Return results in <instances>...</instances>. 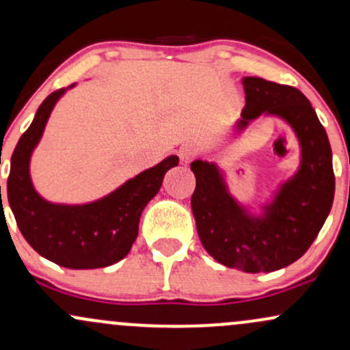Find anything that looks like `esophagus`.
Here are the masks:
<instances>
[{
	"mask_svg": "<svg viewBox=\"0 0 350 350\" xmlns=\"http://www.w3.org/2000/svg\"><path fill=\"white\" fill-rule=\"evenodd\" d=\"M179 159H180V163H183V164H187L192 159V151L189 150L187 146L180 148V150H179Z\"/></svg>",
	"mask_w": 350,
	"mask_h": 350,
	"instance_id": "esophagus-1",
	"label": "esophagus"
}]
</instances>
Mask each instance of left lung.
I'll return each mask as SVG.
<instances>
[{
    "label": "left lung",
    "instance_id": "left-lung-1",
    "mask_svg": "<svg viewBox=\"0 0 350 350\" xmlns=\"http://www.w3.org/2000/svg\"><path fill=\"white\" fill-rule=\"evenodd\" d=\"M245 108L237 128L262 113L283 118L301 144L299 170L288 179L260 217L250 215L228 192L214 163L196 159L192 214L204 248L219 263L247 273L275 271L301 258L326 222L336 178L326 130L298 88L245 77Z\"/></svg>",
    "mask_w": 350,
    "mask_h": 350
}]
</instances>
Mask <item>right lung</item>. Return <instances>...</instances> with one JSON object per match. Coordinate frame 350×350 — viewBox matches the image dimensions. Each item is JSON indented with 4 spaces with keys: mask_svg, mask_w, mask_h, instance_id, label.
Masks as SVG:
<instances>
[{
    "mask_svg": "<svg viewBox=\"0 0 350 350\" xmlns=\"http://www.w3.org/2000/svg\"><path fill=\"white\" fill-rule=\"evenodd\" d=\"M64 92L66 88H59L44 100L16 144L8 200L23 237L44 258L72 270L103 268L128 255L138 237L143 208L158 194L164 174L178 166L179 158L170 156L95 202L83 206L47 202L31 183L29 159Z\"/></svg>",
    "mask_w": 350,
    "mask_h": 350,
    "instance_id": "1",
    "label": "right lung"
}]
</instances>
